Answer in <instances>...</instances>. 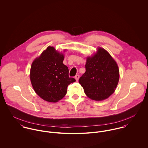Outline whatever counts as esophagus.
Segmentation results:
<instances>
[{"label": "esophagus", "mask_w": 148, "mask_h": 148, "mask_svg": "<svg viewBox=\"0 0 148 148\" xmlns=\"http://www.w3.org/2000/svg\"><path fill=\"white\" fill-rule=\"evenodd\" d=\"M79 77H80V76H79V75H76V76H75V79L76 80V81H78V80H79Z\"/></svg>", "instance_id": "esophagus-1"}]
</instances>
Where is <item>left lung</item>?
Returning a JSON list of instances; mask_svg holds the SVG:
<instances>
[{"label": "left lung", "mask_w": 148, "mask_h": 148, "mask_svg": "<svg viewBox=\"0 0 148 148\" xmlns=\"http://www.w3.org/2000/svg\"><path fill=\"white\" fill-rule=\"evenodd\" d=\"M85 70L79 82L88 97L101 101L114 93L119 80V69L104 49L99 48L94 56L87 58Z\"/></svg>", "instance_id": "obj_1"}]
</instances>
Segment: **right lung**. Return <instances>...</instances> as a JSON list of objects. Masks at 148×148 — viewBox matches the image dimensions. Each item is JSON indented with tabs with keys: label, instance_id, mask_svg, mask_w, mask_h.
Instances as JSON below:
<instances>
[{
	"label": "right lung",
	"instance_id": "obj_1",
	"mask_svg": "<svg viewBox=\"0 0 148 148\" xmlns=\"http://www.w3.org/2000/svg\"><path fill=\"white\" fill-rule=\"evenodd\" d=\"M63 60V54L48 47L32 64L31 84L37 95L47 101L56 103L63 99L68 86L76 82L69 77V69Z\"/></svg>",
	"mask_w": 148,
	"mask_h": 148
}]
</instances>
